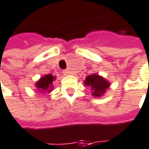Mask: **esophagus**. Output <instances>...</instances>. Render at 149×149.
<instances>
[{
    "instance_id": "1",
    "label": "esophagus",
    "mask_w": 149,
    "mask_h": 149,
    "mask_svg": "<svg viewBox=\"0 0 149 149\" xmlns=\"http://www.w3.org/2000/svg\"><path fill=\"white\" fill-rule=\"evenodd\" d=\"M63 74L64 75H69V71H67V70H65V71H63Z\"/></svg>"
}]
</instances>
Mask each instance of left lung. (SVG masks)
Instances as JSON below:
<instances>
[{
  "instance_id": "8db88e82",
  "label": "left lung",
  "mask_w": 149,
  "mask_h": 149,
  "mask_svg": "<svg viewBox=\"0 0 149 149\" xmlns=\"http://www.w3.org/2000/svg\"><path fill=\"white\" fill-rule=\"evenodd\" d=\"M84 84L86 86L90 87L92 90L93 96L100 97L102 96L106 89L109 87V83L106 81L103 77L98 74H92L88 76L85 79Z\"/></svg>"
}]
</instances>
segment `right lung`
<instances>
[{
  "label": "right lung",
  "mask_w": 149,
  "mask_h": 149,
  "mask_svg": "<svg viewBox=\"0 0 149 149\" xmlns=\"http://www.w3.org/2000/svg\"><path fill=\"white\" fill-rule=\"evenodd\" d=\"M56 79V77H54L51 74H48L42 77L40 80L36 83L35 86L37 87L38 90L40 92H50L52 89V83L53 81Z\"/></svg>",
  "instance_id": "right-lung-1"
}]
</instances>
